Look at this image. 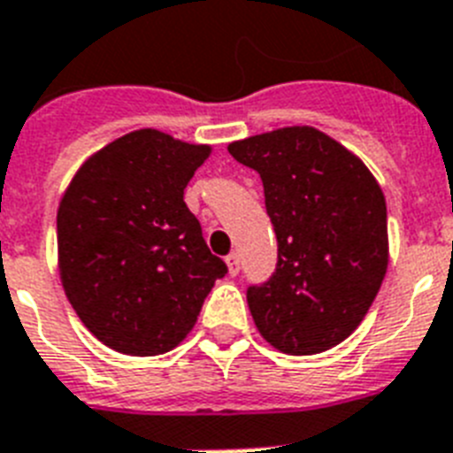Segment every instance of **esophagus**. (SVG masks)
<instances>
[{
    "mask_svg": "<svg viewBox=\"0 0 453 453\" xmlns=\"http://www.w3.org/2000/svg\"><path fill=\"white\" fill-rule=\"evenodd\" d=\"M226 263H227V272H230V274H239V256L237 253H230V256H227L226 258Z\"/></svg>",
    "mask_w": 453,
    "mask_h": 453,
    "instance_id": "esophagus-1",
    "label": "esophagus"
}]
</instances>
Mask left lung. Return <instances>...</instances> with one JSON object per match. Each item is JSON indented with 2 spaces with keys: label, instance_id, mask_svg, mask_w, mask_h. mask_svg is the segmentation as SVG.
Returning <instances> with one entry per match:
<instances>
[{
  "label": "left lung",
  "instance_id": "left-lung-1",
  "mask_svg": "<svg viewBox=\"0 0 453 453\" xmlns=\"http://www.w3.org/2000/svg\"><path fill=\"white\" fill-rule=\"evenodd\" d=\"M256 169L277 234V267L246 288L256 328L290 356L321 354L358 328L388 265L386 200L370 169L297 125L227 146Z\"/></svg>",
  "mask_w": 453,
  "mask_h": 453
}]
</instances>
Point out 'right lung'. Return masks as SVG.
Masks as SVG:
<instances>
[{"mask_svg":"<svg viewBox=\"0 0 453 453\" xmlns=\"http://www.w3.org/2000/svg\"><path fill=\"white\" fill-rule=\"evenodd\" d=\"M209 150L157 130L130 132L95 153L62 197V286L83 326L120 354L174 349L227 274L183 202Z\"/></svg>","mask_w":453,"mask_h":453,"instance_id":"1","label":"right lung"}]
</instances>
